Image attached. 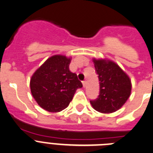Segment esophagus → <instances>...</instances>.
<instances>
[{
	"mask_svg": "<svg viewBox=\"0 0 153 153\" xmlns=\"http://www.w3.org/2000/svg\"><path fill=\"white\" fill-rule=\"evenodd\" d=\"M82 84H83V86H84V87H85L86 85H87V81H82Z\"/></svg>",
	"mask_w": 153,
	"mask_h": 153,
	"instance_id": "obj_1",
	"label": "esophagus"
}]
</instances>
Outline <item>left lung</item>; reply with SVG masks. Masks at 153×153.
<instances>
[{"label": "left lung", "instance_id": "8db88e82", "mask_svg": "<svg viewBox=\"0 0 153 153\" xmlns=\"http://www.w3.org/2000/svg\"><path fill=\"white\" fill-rule=\"evenodd\" d=\"M93 61L100 89L97 99L90 100V103L99 112H115L126 103L131 94L129 77L114 62L103 59H93Z\"/></svg>", "mask_w": 153, "mask_h": 153}]
</instances>
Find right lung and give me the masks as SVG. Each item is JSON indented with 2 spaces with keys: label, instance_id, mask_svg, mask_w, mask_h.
<instances>
[{
  "label": "right lung",
  "instance_id": "1",
  "mask_svg": "<svg viewBox=\"0 0 153 153\" xmlns=\"http://www.w3.org/2000/svg\"><path fill=\"white\" fill-rule=\"evenodd\" d=\"M71 58L63 55L49 57L32 75L30 82L33 97L42 108L59 112L67 108L77 89L83 87L69 69Z\"/></svg>",
  "mask_w": 153,
  "mask_h": 153
}]
</instances>
